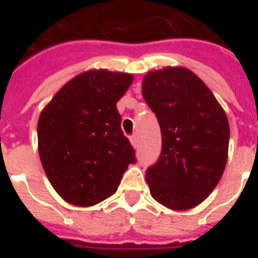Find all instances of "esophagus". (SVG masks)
Returning a JSON list of instances; mask_svg holds the SVG:
<instances>
[{
  "mask_svg": "<svg viewBox=\"0 0 258 258\" xmlns=\"http://www.w3.org/2000/svg\"><path fill=\"white\" fill-rule=\"evenodd\" d=\"M130 142H131V145L134 146V148H137V146H138V135H131V137H130Z\"/></svg>",
  "mask_w": 258,
  "mask_h": 258,
  "instance_id": "esophagus-1",
  "label": "esophagus"
}]
</instances>
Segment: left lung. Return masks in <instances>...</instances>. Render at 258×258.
<instances>
[{"label":"left lung","instance_id":"1","mask_svg":"<svg viewBox=\"0 0 258 258\" xmlns=\"http://www.w3.org/2000/svg\"><path fill=\"white\" fill-rule=\"evenodd\" d=\"M142 95L162 133L160 157L145 175L152 198L171 210L194 209L213 192L225 170L227 114L209 87L181 66L148 72Z\"/></svg>","mask_w":258,"mask_h":258}]
</instances>
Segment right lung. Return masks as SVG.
Masks as SVG:
<instances>
[{
	"label": "right lung",
	"mask_w": 258,
	"mask_h": 258,
	"mask_svg": "<svg viewBox=\"0 0 258 258\" xmlns=\"http://www.w3.org/2000/svg\"><path fill=\"white\" fill-rule=\"evenodd\" d=\"M133 80L130 73L92 69L68 81L42 109L37 124L41 164L70 205L90 207L107 199L137 162L116 107Z\"/></svg>",
	"instance_id": "1"
}]
</instances>
